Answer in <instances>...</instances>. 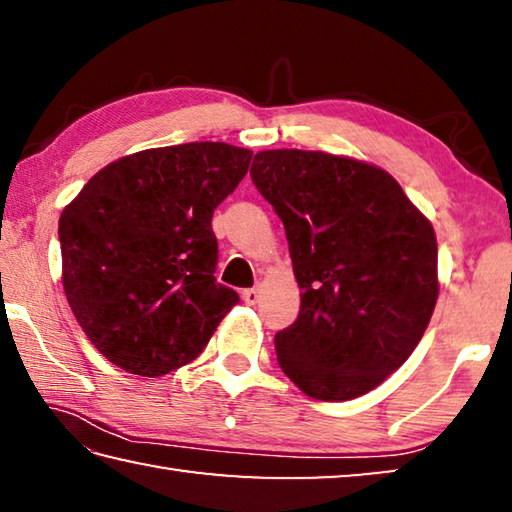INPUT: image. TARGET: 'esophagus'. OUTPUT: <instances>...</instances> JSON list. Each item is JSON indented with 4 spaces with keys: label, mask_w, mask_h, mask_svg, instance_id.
I'll list each match as a JSON object with an SVG mask.
<instances>
[{
    "label": "esophagus",
    "mask_w": 512,
    "mask_h": 512,
    "mask_svg": "<svg viewBox=\"0 0 512 512\" xmlns=\"http://www.w3.org/2000/svg\"><path fill=\"white\" fill-rule=\"evenodd\" d=\"M241 298H244L246 305H257L259 302V289H246L241 293Z\"/></svg>",
    "instance_id": "1"
}]
</instances>
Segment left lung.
Returning <instances> with one entry per match:
<instances>
[{
  "mask_svg": "<svg viewBox=\"0 0 512 512\" xmlns=\"http://www.w3.org/2000/svg\"><path fill=\"white\" fill-rule=\"evenodd\" d=\"M250 178L287 232L302 289L277 363L302 393L343 402L377 388L420 343L438 300L431 223L397 180L323 151H262Z\"/></svg>",
  "mask_w": 512,
  "mask_h": 512,
  "instance_id": "1",
  "label": "left lung"
}]
</instances>
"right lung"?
<instances>
[{"instance_id": "1", "label": "right lung", "mask_w": 512, "mask_h": 512, "mask_svg": "<svg viewBox=\"0 0 512 512\" xmlns=\"http://www.w3.org/2000/svg\"><path fill=\"white\" fill-rule=\"evenodd\" d=\"M250 158L223 142L126 155L94 173L60 214L67 302L110 363L167 375L194 361L237 305V291L214 277L212 214Z\"/></svg>"}]
</instances>
